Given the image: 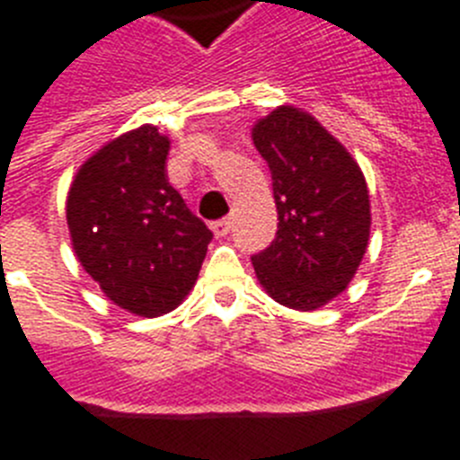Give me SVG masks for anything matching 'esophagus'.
Listing matches in <instances>:
<instances>
[{
    "label": "esophagus",
    "mask_w": 460,
    "mask_h": 460,
    "mask_svg": "<svg viewBox=\"0 0 460 460\" xmlns=\"http://www.w3.org/2000/svg\"><path fill=\"white\" fill-rule=\"evenodd\" d=\"M230 226H233V223H230V218H218V221H214L211 223V233L217 234V237H226L227 233H230Z\"/></svg>",
    "instance_id": "obj_1"
}]
</instances>
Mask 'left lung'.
Here are the masks:
<instances>
[{"label":"left lung","mask_w":460,"mask_h":460,"mask_svg":"<svg viewBox=\"0 0 460 460\" xmlns=\"http://www.w3.org/2000/svg\"><path fill=\"white\" fill-rule=\"evenodd\" d=\"M271 172L279 230L251 255L271 299L315 311L348 288L371 233L367 180L350 152L315 117L280 105L253 126Z\"/></svg>","instance_id":"1"}]
</instances>
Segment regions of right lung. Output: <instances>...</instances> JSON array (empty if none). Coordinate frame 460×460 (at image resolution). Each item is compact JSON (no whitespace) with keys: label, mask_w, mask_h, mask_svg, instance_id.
<instances>
[{"label":"right lung","mask_w":460,"mask_h":460,"mask_svg":"<svg viewBox=\"0 0 460 460\" xmlns=\"http://www.w3.org/2000/svg\"><path fill=\"white\" fill-rule=\"evenodd\" d=\"M168 149L152 124L115 137L84 161L66 200L83 270L110 302L142 318L184 302L214 237L170 186Z\"/></svg>","instance_id":"1"}]
</instances>
